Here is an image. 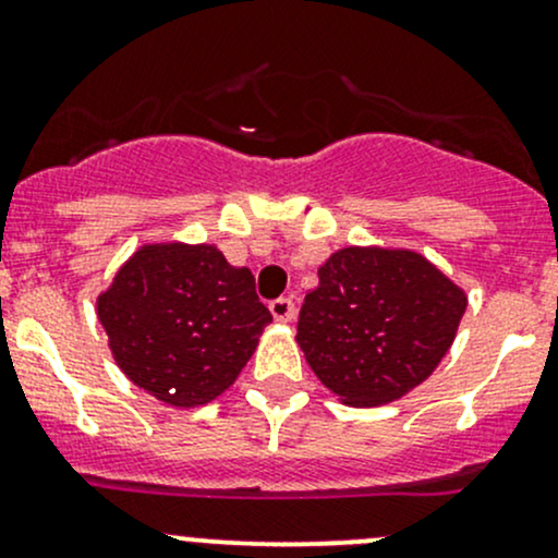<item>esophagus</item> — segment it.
Listing matches in <instances>:
<instances>
[{
	"label": "esophagus",
	"mask_w": 558,
	"mask_h": 558,
	"mask_svg": "<svg viewBox=\"0 0 558 558\" xmlns=\"http://www.w3.org/2000/svg\"><path fill=\"white\" fill-rule=\"evenodd\" d=\"M269 313H272V318L280 320V324H289V320H294V315H296L294 299L291 296L272 299V302H269Z\"/></svg>",
	"instance_id": "obj_1"
}]
</instances>
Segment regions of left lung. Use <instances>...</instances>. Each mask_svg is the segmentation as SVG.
I'll list each match as a JSON object with an SVG mask.
<instances>
[{
	"mask_svg": "<svg viewBox=\"0 0 558 558\" xmlns=\"http://www.w3.org/2000/svg\"><path fill=\"white\" fill-rule=\"evenodd\" d=\"M296 339L310 368L353 407H379L430 377L465 294L412 251L344 248L318 269Z\"/></svg>",
	"mask_w": 558,
	"mask_h": 558,
	"instance_id": "1",
	"label": "left lung"
}]
</instances>
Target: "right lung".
Instances as JSON below:
<instances>
[{"label":"right lung","mask_w":558,"mask_h":558,"mask_svg":"<svg viewBox=\"0 0 558 558\" xmlns=\"http://www.w3.org/2000/svg\"><path fill=\"white\" fill-rule=\"evenodd\" d=\"M98 320L133 385L171 407H201L230 387L272 320L251 269L214 245H144L98 296Z\"/></svg>","instance_id":"add662e5"}]
</instances>
